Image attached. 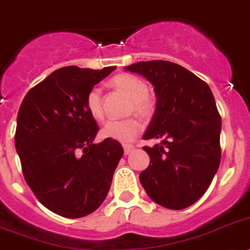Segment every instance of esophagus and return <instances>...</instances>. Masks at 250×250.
I'll list each match as a JSON object with an SVG mask.
<instances>
[{"label": "esophagus", "instance_id": "obj_1", "mask_svg": "<svg viewBox=\"0 0 250 250\" xmlns=\"http://www.w3.org/2000/svg\"><path fill=\"white\" fill-rule=\"evenodd\" d=\"M123 148H125V155H128L129 152L135 148V146H132V145H125Z\"/></svg>", "mask_w": 250, "mask_h": 250}]
</instances>
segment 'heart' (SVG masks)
<instances>
[{
	"instance_id": "obj_1",
	"label": "heart",
	"mask_w": 250,
	"mask_h": 250,
	"mask_svg": "<svg viewBox=\"0 0 250 250\" xmlns=\"http://www.w3.org/2000/svg\"><path fill=\"white\" fill-rule=\"evenodd\" d=\"M113 85L118 89L123 90L125 94H128L132 98L131 112H136L141 117H150L154 105L152 102L147 96L148 87L147 83L140 77L133 75H118L113 79ZM86 110L96 121H102L104 118V109H103V98L100 87H93L90 90L85 100ZM142 125L135 117L125 119H112L104 125L100 131L103 138H108L113 141H118L122 144L132 142L141 132Z\"/></svg>"
}]
</instances>
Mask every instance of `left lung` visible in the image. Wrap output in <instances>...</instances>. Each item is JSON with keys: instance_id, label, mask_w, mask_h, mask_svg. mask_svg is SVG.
I'll use <instances>...</instances> for the list:
<instances>
[{"instance_id": "left-lung-1", "label": "left lung", "mask_w": 250, "mask_h": 250, "mask_svg": "<svg viewBox=\"0 0 250 250\" xmlns=\"http://www.w3.org/2000/svg\"><path fill=\"white\" fill-rule=\"evenodd\" d=\"M154 86L156 108L144 140L160 138L145 146L150 165L140 182L155 203L183 209L208 189L221 159V117L212 91L184 67L167 61L137 62L125 67Z\"/></svg>"}]
</instances>
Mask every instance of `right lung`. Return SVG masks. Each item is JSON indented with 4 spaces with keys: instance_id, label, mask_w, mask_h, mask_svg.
<instances>
[{
    "instance_id": "obj_1",
    "label": "right lung",
    "mask_w": 250,
    "mask_h": 250,
    "mask_svg": "<svg viewBox=\"0 0 250 250\" xmlns=\"http://www.w3.org/2000/svg\"><path fill=\"white\" fill-rule=\"evenodd\" d=\"M115 67H62L25 95L16 119L15 147L28 186L57 215L79 219L105 200L123 155L118 141L94 144L99 131L86 95Z\"/></svg>"
}]
</instances>
